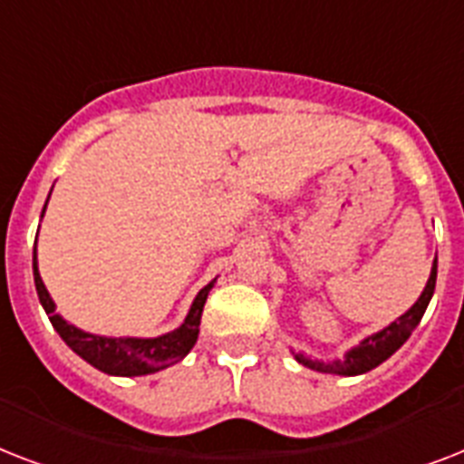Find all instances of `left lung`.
<instances>
[{
    "label": "left lung",
    "instance_id": "1",
    "mask_svg": "<svg viewBox=\"0 0 464 464\" xmlns=\"http://www.w3.org/2000/svg\"><path fill=\"white\" fill-rule=\"evenodd\" d=\"M436 275H439V257L433 260L431 276L426 282L421 296L417 298V304L411 305L404 315H400L395 323H390L388 327H382L381 332L375 334H368L366 339H361L359 344L352 346L349 352L344 353V359L334 361H320L310 359L301 352H291L294 359L301 363V366L310 368V371H317V373H332V375H361L373 371L375 366H381L382 361H388L392 353L400 349V346L410 339V334L414 332L421 317H424L426 308H429V301L433 296V289H436Z\"/></svg>",
    "mask_w": 464,
    "mask_h": 464
}]
</instances>
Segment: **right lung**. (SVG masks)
I'll return each mask as SVG.
<instances>
[{
  "mask_svg": "<svg viewBox=\"0 0 464 464\" xmlns=\"http://www.w3.org/2000/svg\"><path fill=\"white\" fill-rule=\"evenodd\" d=\"M43 214H45V209H43ZM33 279H35L40 305L45 308V313L50 315V323L57 330V334L64 339V344L98 371H103L108 375H125V378L156 373V371L173 366V363L188 356L189 349L195 346L197 334H199V320H202L207 296H209L211 286L217 282L214 279L197 294L192 305H189L188 317L173 332H166L160 337H103V334H91V332L79 330L76 324L67 323L60 313H54L53 296L47 294L45 284L40 279L35 247H33Z\"/></svg>",
  "mask_w": 464,
  "mask_h": 464,
  "instance_id": "obj_1",
  "label": "right lung"
}]
</instances>
